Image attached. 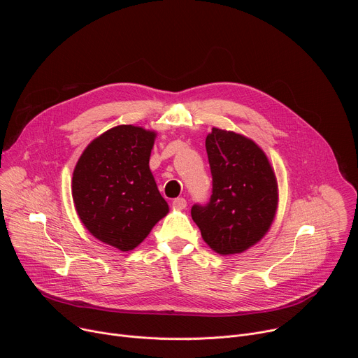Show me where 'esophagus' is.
<instances>
[{
  "mask_svg": "<svg viewBox=\"0 0 358 358\" xmlns=\"http://www.w3.org/2000/svg\"><path fill=\"white\" fill-rule=\"evenodd\" d=\"M173 207L176 210H184L187 207V201L184 198H176L173 199Z\"/></svg>",
  "mask_w": 358,
  "mask_h": 358,
  "instance_id": "1",
  "label": "esophagus"
}]
</instances>
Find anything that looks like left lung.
Here are the masks:
<instances>
[{
	"label": "left lung",
	"mask_w": 358,
	"mask_h": 358,
	"mask_svg": "<svg viewBox=\"0 0 358 358\" xmlns=\"http://www.w3.org/2000/svg\"><path fill=\"white\" fill-rule=\"evenodd\" d=\"M213 174L207 206L191 208L202 239L220 255L242 253L269 231L278 210V181L265 151L243 134L213 127L206 140Z\"/></svg>",
	"instance_id": "obj_1"
}]
</instances>
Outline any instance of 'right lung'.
Returning <instances> with one entry per match:
<instances>
[{"label": "right lung", "mask_w": 358, "mask_h": 358, "mask_svg": "<svg viewBox=\"0 0 358 358\" xmlns=\"http://www.w3.org/2000/svg\"><path fill=\"white\" fill-rule=\"evenodd\" d=\"M156 137L138 126H116L87 144L73 170L72 198L82 224L122 252L138 246L169 214L148 166Z\"/></svg>", "instance_id": "right-lung-1"}]
</instances>
